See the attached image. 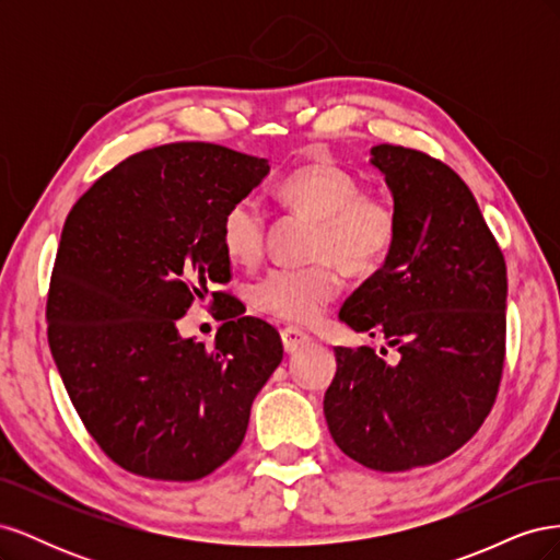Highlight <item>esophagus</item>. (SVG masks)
<instances>
[{
  "label": "esophagus",
  "instance_id": "34e87169",
  "mask_svg": "<svg viewBox=\"0 0 560 560\" xmlns=\"http://www.w3.org/2000/svg\"><path fill=\"white\" fill-rule=\"evenodd\" d=\"M311 343V336L306 331H301L296 327H287L282 329V346L287 354H294L296 350H301L303 346Z\"/></svg>",
  "mask_w": 560,
  "mask_h": 560
}]
</instances>
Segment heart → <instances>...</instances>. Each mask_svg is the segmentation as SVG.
<instances>
[{"mask_svg":"<svg viewBox=\"0 0 560 560\" xmlns=\"http://www.w3.org/2000/svg\"><path fill=\"white\" fill-rule=\"evenodd\" d=\"M280 198L317 222L311 268H273L252 287L261 313L313 325L341 292L331 260L352 276H369L385 261L397 241L395 208L381 196L362 194L360 179L331 163H313L280 184ZM266 212L254 196L235 200L222 219V245L233 261L252 266L261 259Z\"/></svg>","mask_w":560,"mask_h":560,"instance_id":"1","label":"heart"}]
</instances>
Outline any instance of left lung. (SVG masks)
<instances>
[{
  "label": "left lung",
  "instance_id": "obj_1",
  "mask_svg": "<svg viewBox=\"0 0 560 560\" xmlns=\"http://www.w3.org/2000/svg\"><path fill=\"white\" fill-rule=\"evenodd\" d=\"M397 241L338 319L397 348H336L325 418L336 446L378 471L444 460L481 428L504 362L506 266L467 184L416 149L376 144ZM385 352V350H383Z\"/></svg>",
  "mask_w": 560,
  "mask_h": 560
}]
</instances>
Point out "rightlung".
Segmentation results:
<instances>
[{"instance_id": "right-lung-1", "label": "right lung", "mask_w": 560, "mask_h": 560, "mask_svg": "<svg viewBox=\"0 0 560 560\" xmlns=\"http://www.w3.org/2000/svg\"><path fill=\"white\" fill-rule=\"evenodd\" d=\"M270 173L208 142L140 151L67 217L48 292V346L79 418L116 465L196 481L241 448L280 334L212 294L226 319L208 350L177 319L231 278L222 219Z\"/></svg>"}]
</instances>
